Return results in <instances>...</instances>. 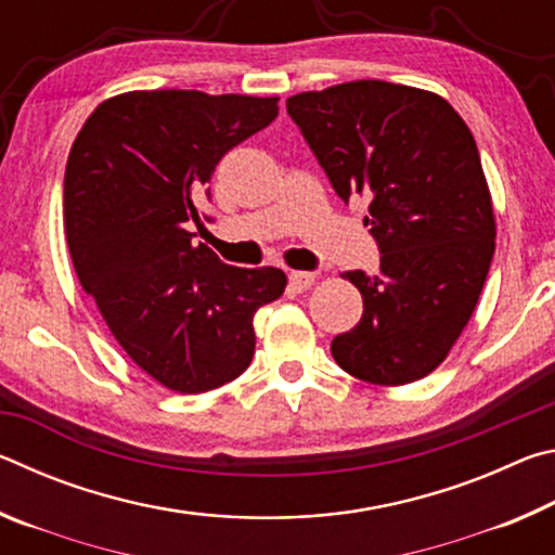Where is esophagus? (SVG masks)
<instances>
[{
  "mask_svg": "<svg viewBox=\"0 0 555 555\" xmlns=\"http://www.w3.org/2000/svg\"><path fill=\"white\" fill-rule=\"evenodd\" d=\"M288 281L296 291H308L315 284V274H311V271H291Z\"/></svg>",
  "mask_w": 555,
  "mask_h": 555,
  "instance_id": "1",
  "label": "esophagus"
}]
</instances>
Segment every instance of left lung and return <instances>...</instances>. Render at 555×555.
Segmentation results:
<instances>
[{
  "label": "left lung",
  "mask_w": 555,
  "mask_h": 555,
  "mask_svg": "<svg viewBox=\"0 0 555 555\" xmlns=\"http://www.w3.org/2000/svg\"><path fill=\"white\" fill-rule=\"evenodd\" d=\"M335 193L367 201L379 271H345L364 311L331 352L352 377L399 387L434 372L473 315L494 255L480 152L436 92L354 80L286 100Z\"/></svg>",
  "instance_id": "1"
}]
</instances>
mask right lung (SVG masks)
I'll return each instance as SVG.
<instances>
[{
    "mask_svg": "<svg viewBox=\"0 0 555 555\" xmlns=\"http://www.w3.org/2000/svg\"><path fill=\"white\" fill-rule=\"evenodd\" d=\"M279 98L134 90L95 107L65 166L63 222L82 288L139 370L203 393L255 354V313L286 288L274 267L222 264L188 224L220 158L269 127Z\"/></svg>",
    "mask_w": 555,
    "mask_h": 555,
    "instance_id": "right-lung-1",
    "label": "right lung"
}]
</instances>
